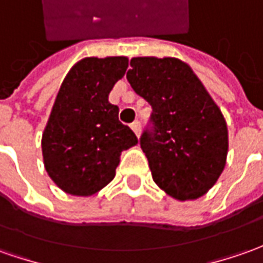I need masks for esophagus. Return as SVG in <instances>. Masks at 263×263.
<instances>
[{
  "label": "esophagus",
  "instance_id": "1",
  "mask_svg": "<svg viewBox=\"0 0 263 263\" xmlns=\"http://www.w3.org/2000/svg\"><path fill=\"white\" fill-rule=\"evenodd\" d=\"M131 129L135 132V135L139 137V134H141V124H139L138 121H135V122H132L131 124Z\"/></svg>",
  "mask_w": 263,
  "mask_h": 263
}]
</instances>
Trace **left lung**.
Wrapping results in <instances>:
<instances>
[{"label": "left lung", "instance_id": "left-lung-1", "mask_svg": "<svg viewBox=\"0 0 263 263\" xmlns=\"http://www.w3.org/2000/svg\"><path fill=\"white\" fill-rule=\"evenodd\" d=\"M126 79L153 106L154 128L139 142L155 184L180 201L204 196L228 158L220 108L192 67L176 57H134Z\"/></svg>", "mask_w": 263, "mask_h": 263}]
</instances>
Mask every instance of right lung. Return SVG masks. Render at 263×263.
<instances>
[{"instance_id":"right-lung-1","label":"right lung","mask_w":263,"mask_h":263,"mask_svg":"<svg viewBox=\"0 0 263 263\" xmlns=\"http://www.w3.org/2000/svg\"><path fill=\"white\" fill-rule=\"evenodd\" d=\"M128 57H85L71 67L59 89L42 137L44 168L59 189L92 196L108 185L121 153L138 144L108 101L122 79Z\"/></svg>"}]
</instances>
